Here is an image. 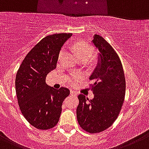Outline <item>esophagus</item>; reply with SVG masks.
Wrapping results in <instances>:
<instances>
[{
  "mask_svg": "<svg viewBox=\"0 0 149 149\" xmlns=\"http://www.w3.org/2000/svg\"><path fill=\"white\" fill-rule=\"evenodd\" d=\"M70 94L71 95H73V96H77V92H75L74 91H72V90H71L70 91Z\"/></svg>",
  "mask_w": 149,
  "mask_h": 149,
  "instance_id": "obj_1",
  "label": "esophagus"
}]
</instances>
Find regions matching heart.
Listing matches in <instances>:
<instances>
[{"label": "heart", "mask_w": 149, "mask_h": 149, "mask_svg": "<svg viewBox=\"0 0 149 149\" xmlns=\"http://www.w3.org/2000/svg\"><path fill=\"white\" fill-rule=\"evenodd\" d=\"M72 49L75 52L79 59H86L88 60L91 56L93 55L94 48L90 44L86 43L84 42H77L72 45ZM64 54V49H61L58 54V60L63 58ZM80 78V74H74L70 78L71 84L74 85L77 83V80Z\"/></svg>", "instance_id": "b5f03b06"}]
</instances>
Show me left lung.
Masks as SVG:
<instances>
[{
  "mask_svg": "<svg viewBox=\"0 0 149 149\" xmlns=\"http://www.w3.org/2000/svg\"><path fill=\"white\" fill-rule=\"evenodd\" d=\"M93 42L100 51L101 59L89 78L93 81L89 86L94 97L89 100L79 94L76 110L79 125L91 134L112 126L121 112L126 93L125 76L119 56L100 35H94Z\"/></svg>",
  "mask_w": 149,
  "mask_h": 149,
  "instance_id": "left-lung-1",
  "label": "left lung"
}]
</instances>
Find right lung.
<instances>
[{
	"label": "right lung",
	"instance_id": "add662e5",
	"mask_svg": "<svg viewBox=\"0 0 149 149\" xmlns=\"http://www.w3.org/2000/svg\"><path fill=\"white\" fill-rule=\"evenodd\" d=\"M72 35L45 36L29 51L17 72L15 89L19 109L28 123L38 130L56 127L63 100L70 93L66 88L49 87L46 77L56 68L61 48Z\"/></svg>",
	"mask_w": 149,
	"mask_h": 149
}]
</instances>
